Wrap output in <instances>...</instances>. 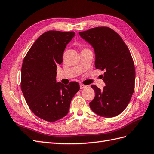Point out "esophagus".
I'll return each mask as SVG.
<instances>
[{
    "label": "esophagus",
    "mask_w": 154,
    "mask_h": 154,
    "mask_svg": "<svg viewBox=\"0 0 154 154\" xmlns=\"http://www.w3.org/2000/svg\"><path fill=\"white\" fill-rule=\"evenodd\" d=\"M80 89H83V88H86L87 86L85 85H83V84H80Z\"/></svg>",
    "instance_id": "obj_1"
}]
</instances>
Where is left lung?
Here are the masks:
<instances>
[{
	"mask_svg": "<svg viewBox=\"0 0 154 154\" xmlns=\"http://www.w3.org/2000/svg\"><path fill=\"white\" fill-rule=\"evenodd\" d=\"M79 34L94 49L96 68L105 71L101 75L106 85L103 89L91 85L96 95L89 103L91 109L97 115L114 117L126 109L134 91L132 55L122 37L110 27H96Z\"/></svg>",
	"mask_w": 154,
	"mask_h": 154,
	"instance_id": "1",
	"label": "left lung"
}]
</instances>
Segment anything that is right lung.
<instances>
[{
	"label": "right lung",
	"instance_id": "obj_1",
	"mask_svg": "<svg viewBox=\"0 0 154 154\" xmlns=\"http://www.w3.org/2000/svg\"><path fill=\"white\" fill-rule=\"evenodd\" d=\"M73 31H49L41 35L27 53L21 69V89L30 110L47 122L66 116L71 100L80 90L78 82L69 85L56 81L58 64L63 61Z\"/></svg>",
	"mask_w": 154,
	"mask_h": 154
}]
</instances>
